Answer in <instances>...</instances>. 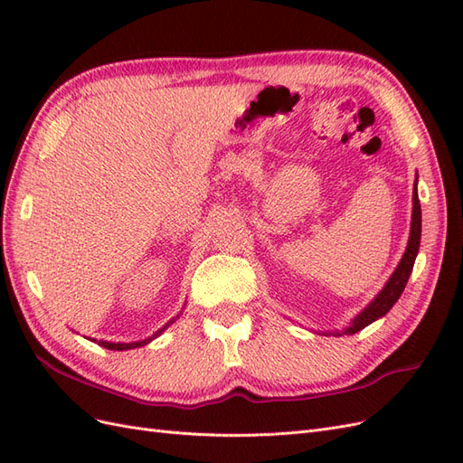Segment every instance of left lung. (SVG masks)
I'll use <instances>...</instances> for the list:
<instances>
[{"label": "left lung", "mask_w": 463, "mask_h": 463, "mask_svg": "<svg viewBox=\"0 0 463 463\" xmlns=\"http://www.w3.org/2000/svg\"><path fill=\"white\" fill-rule=\"evenodd\" d=\"M419 243H421V204H419V194H417V184L413 189V218H411V233H410V243L408 249H405V253L402 257V262L398 264L396 272L390 276L388 284L384 286V289L378 293L374 298V301L367 307L365 311H363L352 325H349L345 330H342V334H355L359 330H363L365 326H369L371 322H374L376 318L384 317L390 309L392 305H394L402 291L408 284L410 274L413 270V262L417 257V250H419ZM340 334V332H338ZM340 334V335H342Z\"/></svg>", "instance_id": "left-lung-1"}]
</instances>
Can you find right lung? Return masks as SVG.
Masks as SVG:
<instances>
[{
	"mask_svg": "<svg viewBox=\"0 0 463 463\" xmlns=\"http://www.w3.org/2000/svg\"><path fill=\"white\" fill-rule=\"evenodd\" d=\"M174 322V320H172ZM165 328V326H164ZM162 328V330H164ZM160 330V332H162ZM160 332H156V334H154V335H158ZM154 335H152V338H154ZM152 338H148V340H143V342H133V344H109V342H98V344H100L102 347H106V349H114V352H121V349H133V347H138V345H145V344H148Z\"/></svg>",
	"mask_w": 463,
	"mask_h": 463,
	"instance_id": "right-lung-1",
	"label": "right lung"
}]
</instances>
